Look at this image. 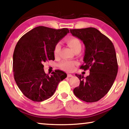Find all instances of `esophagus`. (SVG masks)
<instances>
[{
	"label": "esophagus",
	"instance_id": "1",
	"mask_svg": "<svg viewBox=\"0 0 129 129\" xmlns=\"http://www.w3.org/2000/svg\"><path fill=\"white\" fill-rule=\"evenodd\" d=\"M72 76V75H71V74H67V77H71Z\"/></svg>",
	"mask_w": 129,
	"mask_h": 129
}]
</instances>
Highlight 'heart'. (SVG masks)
Returning a JSON list of instances; mask_svg holds the SVG:
<instances>
[{"mask_svg":"<svg viewBox=\"0 0 129 129\" xmlns=\"http://www.w3.org/2000/svg\"><path fill=\"white\" fill-rule=\"evenodd\" d=\"M65 42L69 46L73 49V51L76 52L80 51L81 50L82 44L80 40L78 38L75 36H69L65 39ZM61 50V46L59 44H57L54 48V55L57 57L59 56ZM77 64V62L73 61L65 60L61 62L58 66L61 69L65 71L72 72L75 69V66Z\"/></svg>","mask_w":129,"mask_h":129,"instance_id":"heart-1","label":"heart"}]
</instances>
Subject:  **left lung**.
Returning <instances> with one entry per match:
<instances>
[{
    "label": "left lung",
    "mask_w": 129,
    "mask_h": 129,
    "mask_svg": "<svg viewBox=\"0 0 129 129\" xmlns=\"http://www.w3.org/2000/svg\"><path fill=\"white\" fill-rule=\"evenodd\" d=\"M70 32L85 46L84 62L80 69L90 71L85 78L76 74L80 83L73 93L84 101L97 102L108 93L117 75L118 67L114 45L95 28L73 29Z\"/></svg>",
    "instance_id": "obj_1"
}]
</instances>
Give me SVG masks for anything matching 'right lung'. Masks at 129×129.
Segmentation results:
<instances>
[{
  "instance_id": "right-lung-1",
  "label": "right lung",
  "mask_w": 129,
  "mask_h": 129,
  "mask_svg": "<svg viewBox=\"0 0 129 129\" xmlns=\"http://www.w3.org/2000/svg\"><path fill=\"white\" fill-rule=\"evenodd\" d=\"M69 32L68 28L39 26L19 39L13 54V72L17 86L28 99L35 102L48 99L58 83L67 77V74L60 70L49 76L43 64L54 60V47Z\"/></svg>"
}]
</instances>
